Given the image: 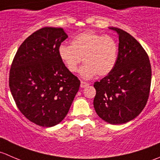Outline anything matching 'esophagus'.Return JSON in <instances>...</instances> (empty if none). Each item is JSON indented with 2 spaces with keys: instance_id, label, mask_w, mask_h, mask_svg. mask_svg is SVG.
Here are the masks:
<instances>
[{
  "instance_id": "34e87169",
  "label": "esophagus",
  "mask_w": 160,
  "mask_h": 160,
  "mask_svg": "<svg viewBox=\"0 0 160 160\" xmlns=\"http://www.w3.org/2000/svg\"><path fill=\"white\" fill-rule=\"evenodd\" d=\"M88 85H89V83H87V82H84V81L80 82V88H86V87H88Z\"/></svg>"
}]
</instances>
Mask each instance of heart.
Returning a JSON list of instances; mask_svg holds the SVG:
<instances>
[{
    "label": "heart",
    "mask_w": 160,
    "mask_h": 160,
    "mask_svg": "<svg viewBox=\"0 0 160 160\" xmlns=\"http://www.w3.org/2000/svg\"><path fill=\"white\" fill-rule=\"evenodd\" d=\"M58 54L62 63L71 72L77 70L82 58L85 62L79 72L83 79L96 74L105 77L114 69L117 62L118 46L110 36H103L93 31H86L72 40V45H60Z\"/></svg>",
    "instance_id": "1"
}]
</instances>
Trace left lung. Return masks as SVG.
I'll return each instance as SVG.
<instances>
[{
	"label": "left lung",
	"instance_id": "8db88e82",
	"mask_svg": "<svg viewBox=\"0 0 160 160\" xmlns=\"http://www.w3.org/2000/svg\"><path fill=\"white\" fill-rule=\"evenodd\" d=\"M109 29L118 35L117 62L107 77L93 84V107L104 122L121 125L144 109L151 86V65L147 53L134 37L118 28Z\"/></svg>",
	"mask_w": 160,
	"mask_h": 160
}]
</instances>
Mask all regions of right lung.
Here are the masks:
<instances>
[{
    "label": "right lung",
    "instance_id": "1",
    "mask_svg": "<svg viewBox=\"0 0 160 160\" xmlns=\"http://www.w3.org/2000/svg\"><path fill=\"white\" fill-rule=\"evenodd\" d=\"M67 38L62 28L36 31L22 42L11 64L9 87L16 105L39 126L52 127L62 122L80 88L79 79L58 54Z\"/></svg>",
    "mask_w": 160,
    "mask_h": 160
}]
</instances>
